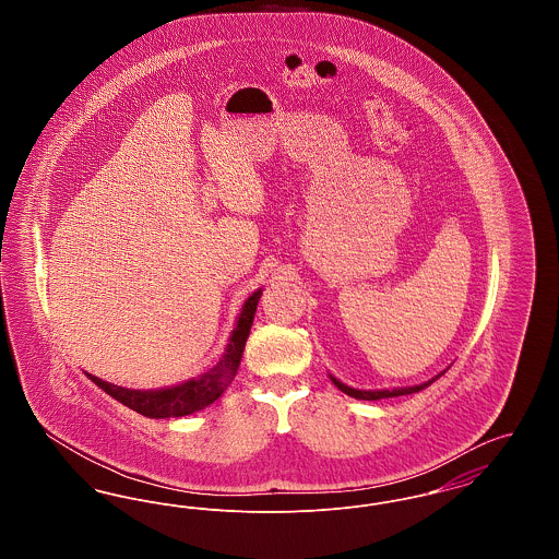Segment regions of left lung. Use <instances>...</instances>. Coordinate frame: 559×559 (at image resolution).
Listing matches in <instances>:
<instances>
[{
    "label": "left lung",
    "instance_id": "obj_1",
    "mask_svg": "<svg viewBox=\"0 0 559 559\" xmlns=\"http://www.w3.org/2000/svg\"><path fill=\"white\" fill-rule=\"evenodd\" d=\"M447 371L438 372L436 377H431L429 381L426 383H419V385H411V388H394V390H354V388H349L346 383H342L340 379H335L333 374H329L331 377V381L347 394V396H352V399L356 400H381V399H394V396H406V394H415V392H421V390H426L427 385H431L438 377H442Z\"/></svg>",
    "mask_w": 559,
    "mask_h": 559
}]
</instances>
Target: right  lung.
Returning a JSON list of instances; mask_svg holds the SVG:
<instances>
[{
	"label": "right lung",
	"instance_id": "add662e5",
	"mask_svg": "<svg viewBox=\"0 0 559 559\" xmlns=\"http://www.w3.org/2000/svg\"><path fill=\"white\" fill-rule=\"evenodd\" d=\"M260 297H262V289L249 295V299L245 301V306L240 310L237 326H235V331L228 340V346L224 349L219 362L210 371L199 374L197 379H188L185 383L174 385V388L144 390L142 392V390H128V388H121V385H112V383L103 381L94 374H87V377L100 390H105L108 396L119 400L128 408H132L144 417H151V419L185 417V415H190L194 411H201L226 392V388L230 385V381L235 379V374L239 371L242 349H245V342L249 337Z\"/></svg>",
	"mask_w": 559,
	"mask_h": 559
}]
</instances>
